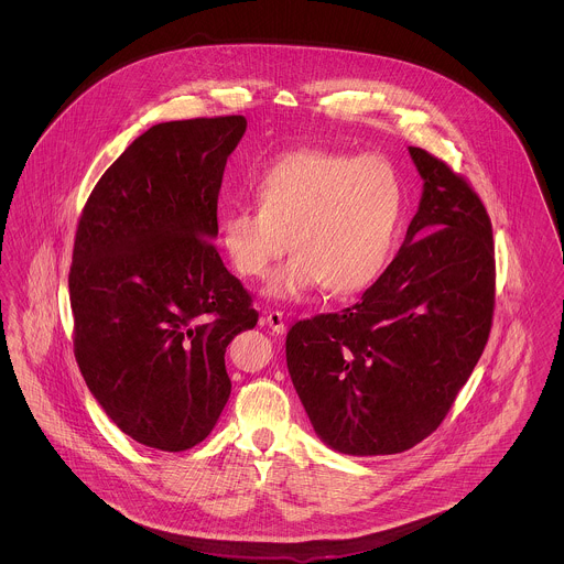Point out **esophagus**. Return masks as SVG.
I'll list each match as a JSON object with an SVG mask.
<instances>
[{
  "instance_id": "obj_1",
  "label": "esophagus",
  "mask_w": 564,
  "mask_h": 564,
  "mask_svg": "<svg viewBox=\"0 0 564 564\" xmlns=\"http://www.w3.org/2000/svg\"><path fill=\"white\" fill-rule=\"evenodd\" d=\"M264 322H267V325L273 329V334H284V329H286V325H284V317H282V313H278V311L267 313Z\"/></svg>"
}]
</instances>
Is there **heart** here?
<instances>
[{
    "label": "heart",
    "mask_w": 564,
    "mask_h": 564,
    "mask_svg": "<svg viewBox=\"0 0 564 564\" xmlns=\"http://www.w3.org/2000/svg\"><path fill=\"white\" fill-rule=\"evenodd\" d=\"M258 208L221 217L219 239L237 273L260 280L284 253L267 295L293 302L325 289L349 295L387 267L398 239L403 186L382 156L295 150L273 162L256 184Z\"/></svg>",
    "instance_id": "b5f03b06"
}]
</instances>
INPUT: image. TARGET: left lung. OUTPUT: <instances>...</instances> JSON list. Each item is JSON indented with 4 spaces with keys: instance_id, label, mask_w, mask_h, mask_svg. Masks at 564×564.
<instances>
[{
    "instance_id": "1",
    "label": "left lung",
    "mask_w": 564,
    "mask_h": 564,
    "mask_svg": "<svg viewBox=\"0 0 564 564\" xmlns=\"http://www.w3.org/2000/svg\"><path fill=\"white\" fill-rule=\"evenodd\" d=\"M423 191L402 249L360 302L297 322L286 367L327 447L389 456L438 427L488 340L492 230L445 162L408 148Z\"/></svg>"
}]
</instances>
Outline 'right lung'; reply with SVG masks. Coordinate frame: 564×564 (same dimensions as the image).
Returning <instances> with one entry per match:
<instances>
[{
	"label": "right lung",
	"instance_id": "right-lung-1",
	"mask_svg": "<svg viewBox=\"0 0 564 564\" xmlns=\"http://www.w3.org/2000/svg\"><path fill=\"white\" fill-rule=\"evenodd\" d=\"M241 115L152 126L93 188L74 245L76 360L137 443L184 452L230 400L226 347L258 313L226 269L217 199Z\"/></svg>",
	"mask_w": 564,
	"mask_h": 564
}]
</instances>
